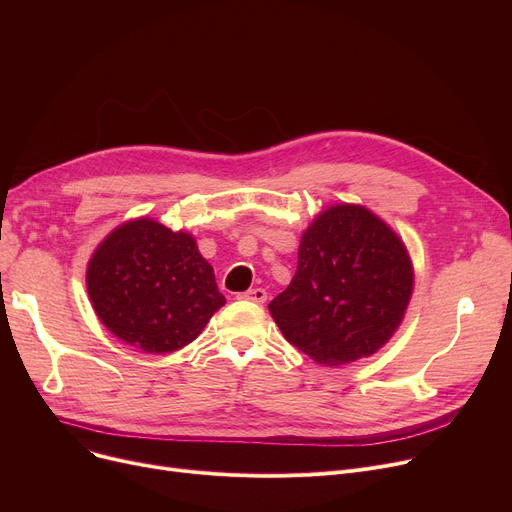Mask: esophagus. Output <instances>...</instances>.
<instances>
[{"label":"esophagus","mask_w":512,"mask_h":512,"mask_svg":"<svg viewBox=\"0 0 512 512\" xmlns=\"http://www.w3.org/2000/svg\"><path fill=\"white\" fill-rule=\"evenodd\" d=\"M238 299H240V301H251V303H265L267 292H265L263 288H251V290H247V292L238 294Z\"/></svg>","instance_id":"34e87169"}]
</instances>
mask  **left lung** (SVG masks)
<instances>
[{
    "mask_svg": "<svg viewBox=\"0 0 512 512\" xmlns=\"http://www.w3.org/2000/svg\"><path fill=\"white\" fill-rule=\"evenodd\" d=\"M413 294L405 242L363 205H332L303 232L297 274L270 303L284 338L319 365L371 357Z\"/></svg>",
    "mask_w": 512,
    "mask_h": 512,
    "instance_id": "1",
    "label": "left lung"
}]
</instances>
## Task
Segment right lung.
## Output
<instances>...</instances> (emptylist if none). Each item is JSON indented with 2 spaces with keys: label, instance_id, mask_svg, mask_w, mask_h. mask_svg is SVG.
<instances>
[{
  "label": "right lung",
  "instance_id": "obj_1",
  "mask_svg": "<svg viewBox=\"0 0 512 512\" xmlns=\"http://www.w3.org/2000/svg\"><path fill=\"white\" fill-rule=\"evenodd\" d=\"M87 290L107 330L153 355L193 342L226 303L195 238L151 218L103 238L87 265Z\"/></svg>",
  "mask_w": 512,
  "mask_h": 512
}]
</instances>
